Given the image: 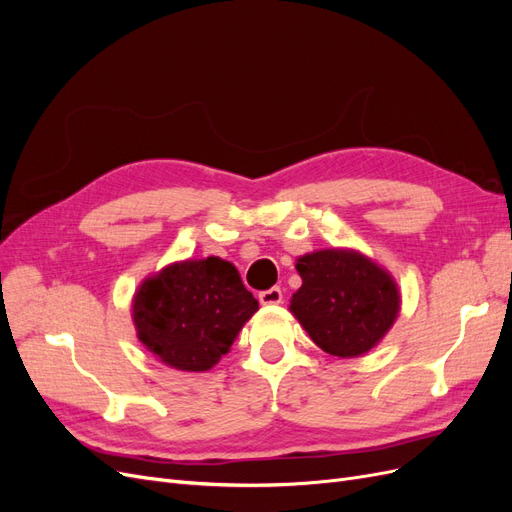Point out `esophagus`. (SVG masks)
<instances>
[{"label": "esophagus", "mask_w": 512, "mask_h": 512, "mask_svg": "<svg viewBox=\"0 0 512 512\" xmlns=\"http://www.w3.org/2000/svg\"><path fill=\"white\" fill-rule=\"evenodd\" d=\"M282 299H284L282 288H277V286H273V288H269V290H262V292L258 294V301H260L262 305H277V303H282Z\"/></svg>", "instance_id": "obj_1"}]
</instances>
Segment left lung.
<instances>
[{"label":"left lung","instance_id":"obj_1","mask_svg":"<svg viewBox=\"0 0 512 512\" xmlns=\"http://www.w3.org/2000/svg\"><path fill=\"white\" fill-rule=\"evenodd\" d=\"M301 288L290 312L314 344L342 359L361 356L389 333L399 290L389 271L354 250H320L297 260Z\"/></svg>","mask_w":512,"mask_h":512}]
</instances>
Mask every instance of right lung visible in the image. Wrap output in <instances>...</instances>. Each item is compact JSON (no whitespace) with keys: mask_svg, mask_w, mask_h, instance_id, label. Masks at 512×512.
<instances>
[{"mask_svg":"<svg viewBox=\"0 0 512 512\" xmlns=\"http://www.w3.org/2000/svg\"><path fill=\"white\" fill-rule=\"evenodd\" d=\"M258 309L235 265L222 258L183 260L138 286L136 335L149 352L181 371H207L222 359Z\"/></svg>","mask_w":512,"mask_h":512,"instance_id":"1","label":"right lung"}]
</instances>
